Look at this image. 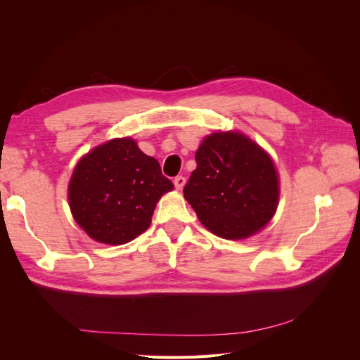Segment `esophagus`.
Segmentation results:
<instances>
[{"label":"esophagus","mask_w":360,"mask_h":360,"mask_svg":"<svg viewBox=\"0 0 360 360\" xmlns=\"http://www.w3.org/2000/svg\"><path fill=\"white\" fill-rule=\"evenodd\" d=\"M184 183H186V179H184L183 176H177L176 179H174V186H176L177 189H181L184 186Z\"/></svg>","instance_id":"1"}]
</instances>
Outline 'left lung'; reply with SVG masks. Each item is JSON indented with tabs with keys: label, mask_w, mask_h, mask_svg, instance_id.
I'll use <instances>...</instances> for the list:
<instances>
[{
	"label": "left lung",
	"mask_w": 360,
	"mask_h": 360,
	"mask_svg": "<svg viewBox=\"0 0 360 360\" xmlns=\"http://www.w3.org/2000/svg\"><path fill=\"white\" fill-rule=\"evenodd\" d=\"M183 189L200 222L224 238H245L274 216L279 184L274 162L237 132L207 136Z\"/></svg>",
	"instance_id": "obj_1"
}]
</instances>
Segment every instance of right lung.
<instances>
[{
	"mask_svg": "<svg viewBox=\"0 0 360 360\" xmlns=\"http://www.w3.org/2000/svg\"><path fill=\"white\" fill-rule=\"evenodd\" d=\"M172 188L159 162L134 139H112L76 165L69 202L76 224L91 238L123 245L147 230L156 202Z\"/></svg>",
	"mask_w": 360,
	"mask_h": 360,
	"instance_id": "right-lung-1",
	"label": "right lung"
}]
</instances>
